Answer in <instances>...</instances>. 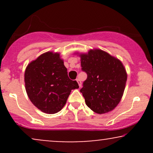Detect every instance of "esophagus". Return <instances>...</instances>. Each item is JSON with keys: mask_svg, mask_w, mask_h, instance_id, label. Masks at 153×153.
Masks as SVG:
<instances>
[{"mask_svg": "<svg viewBox=\"0 0 153 153\" xmlns=\"http://www.w3.org/2000/svg\"><path fill=\"white\" fill-rule=\"evenodd\" d=\"M76 80H77V82H78V85H79V87H81L82 86V82H81V81H80V80L79 78H77L76 79Z\"/></svg>", "mask_w": 153, "mask_h": 153, "instance_id": "1", "label": "esophagus"}]
</instances>
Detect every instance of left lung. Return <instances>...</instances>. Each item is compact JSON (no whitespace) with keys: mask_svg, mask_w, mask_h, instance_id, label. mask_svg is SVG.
Returning <instances> with one entry per match:
<instances>
[{"mask_svg":"<svg viewBox=\"0 0 153 153\" xmlns=\"http://www.w3.org/2000/svg\"><path fill=\"white\" fill-rule=\"evenodd\" d=\"M77 54L82 70L88 75L80 89L86 105L99 114L111 111L120 102L125 89L127 74L124 65L100 49Z\"/></svg>","mask_w":153,"mask_h":153,"instance_id":"obj_1","label":"left lung"}]
</instances>
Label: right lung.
<instances>
[{"label":"right lung","mask_w":153,"mask_h":153,"mask_svg":"<svg viewBox=\"0 0 153 153\" xmlns=\"http://www.w3.org/2000/svg\"><path fill=\"white\" fill-rule=\"evenodd\" d=\"M28 97L44 113L53 114L64 107L76 80L68 78L64 61L58 52H45L28 64L24 73Z\"/></svg>","instance_id":"right-lung-1"}]
</instances>
